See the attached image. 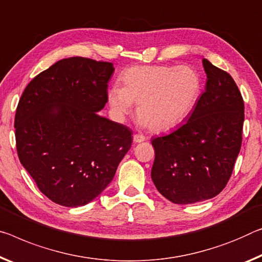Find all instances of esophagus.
I'll return each instance as SVG.
<instances>
[{"instance_id":"obj_1","label":"esophagus","mask_w":262,"mask_h":262,"mask_svg":"<svg viewBox=\"0 0 262 262\" xmlns=\"http://www.w3.org/2000/svg\"><path fill=\"white\" fill-rule=\"evenodd\" d=\"M133 140H134L135 143H140V142H143V141H146V138L141 134H134V136H133Z\"/></svg>"}]
</instances>
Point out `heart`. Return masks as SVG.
I'll return each instance as SVG.
<instances>
[{
  "mask_svg": "<svg viewBox=\"0 0 262 262\" xmlns=\"http://www.w3.org/2000/svg\"><path fill=\"white\" fill-rule=\"evenodd\" d=\"M122 87L114 86L108 101L116 114L129 113L132 103L142 127L155 133L175 129L183 123L201 98L203 81L189 65H140L127 69Z\"/></svg>",
  "mask_w": 262,
  "mask_h": 262,
  "instance_id": "obj_1",
  "label": "heart"
}]
</instances>
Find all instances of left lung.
<instances>
[{"label":"left lung","mask_w":262,"mask_h":262,"mask_svg":"<svg viewBox=\"0 0 262 262\" xmlns=\"http://www.w3.org/2000/svg\"><path fill=\"white\" fill-rule=\"evenodd\" d=\"M207 76L188 121L154 139L151 180L175 204H192L222 192L242 148L244 99L230 74L203 59Z\"/></svg>","instance_id":"left-lung-1"}]
</instances>
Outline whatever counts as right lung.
Masks as SVG:
<instances>
[{"label": "right lung", "instance_id": "obj_1", "mask_svg": "<svg viewBox=\"0 0 262 262\" xmlns=\"http://www.w3.org/2000/svg\"><path fill=\"white\" fill-rule=\"evenodd\" d=\"M113 64L65 58L29 82L15 115L20 163L41 193L77 207L108 185L132 146V130L99 116Z\"/></svg>", "mask_w": 262, "mask_h": 262}]
</instances>
